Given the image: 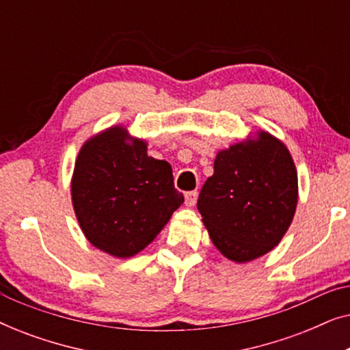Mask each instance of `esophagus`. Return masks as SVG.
<instances>
[{"instance_id":"34e87169","label":"esophagus","mask_w":350,"mask_h":350,"mask_svg":"<svg viewBox=\"0 0 350 350\" xmlns=\"http://www.w3.org/2000/svg\"><path fill=\"white\" fill-rule=\"evenodd\" d=\"M196 202H198V191H189L185 194L186 207H194Z\"/></svg>"}]
</instances>
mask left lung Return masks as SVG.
<instances>
[{"instance_id": "obj_1", "label": "left lung", "mask_w": 350, "mask_h": 350, "mask_svg": "<svg viewBox=\"0 0 350 350\" xmlns=\"http://www.w3.org/2000/svg\"><path fill=\"white\" fill-rule=\"evenodd\" d=\"M298 204V174L288 148L260 131L219 151L198 199L213 245L236 262L256 260L288 231Z\"/></svg>"}]
</instances>
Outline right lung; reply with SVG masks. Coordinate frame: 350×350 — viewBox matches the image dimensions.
<instances>
[{"instance_id": "obj_1", "label": "right lung", "mask_w": 350, "mask_h": 350, "mask_svg": "<svg viewBox=\"0 0 350 350\" xmlns=\"http://www.w3.org/2000/svg\"><path fill=\"white\" fill-rule=\"evenodd\" d=\"M146 142L113 126L79 150L71 202L84 236L114 258H131L154 241L183 204L167 161L148 156Z\"/></svg>"}]
</instances>
